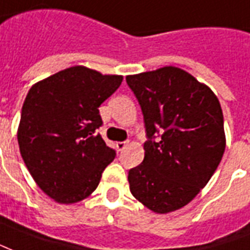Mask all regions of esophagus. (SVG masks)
Here are the masks:
<instances>
[{
	"mask_svg": "<svg viewBox=\"0 0 250 250\" xmlns=\"http://www.w3.org/2000/svg\"><path fill=\"white\" fill-rule=\"evenodd\" d=\"M127 146H128L127 142H118V143H116V148H118V151H123Z\"/></svg>",
	"mask_w": 250,
	"mask_h": 250,
	"instance_id": "esophagus-1",
	"label": "esophagus"
}]
</instances>
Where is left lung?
<instances>
[{
    "instance_id": "obj_1",
    "label": "left lung",
    "mask_w": 250,
    "mask_h": 250,
    "mask_svg": "<svg viewBox=\"0 0 250 250\" xmlns=\"http://www.w3.org/2000/svg\"><path fill=\"white\" fill-rule=\"evenodd\" d=\"M125 81L142 107L148 138L143 163L128 172L131 193L155 213L180 209L207 186L225 151L219 99L175 66Z\"/></svg>"
}]
</instances>
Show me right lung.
<instances>
[{
    "label": "right lung",
    "mask_w": 250,
    "mask_h": 250,
    "mask_svg": "<svg viewBox=\"0 0 250 250\" xmlns=\"http://www.w3.org/2000/svg\"><path fill=\"white\" fill-rule=\"evenodd\" d=\"M122 81L73 66L27 92L17 132L21 156L37 186L59 204L88 197L115 158L95 130L103 123L98 108Z\"/></svg>",
    "instance_id": "1"
}]
</instances>
